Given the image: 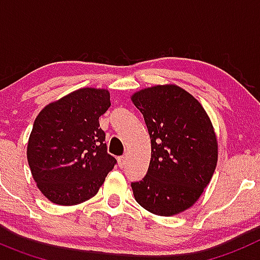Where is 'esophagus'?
Masks as SVG:
<instances>
[{
	"mask_svg": "<svg viewBox=\"0 0 260 260\" xmlns=\"http://www.w3.org/2000/svg\"><path fill=\"white\" fill-rule=\"evenodd\" d=\"M126 160H127V157H126L125 155L123 156H119L118 157V165L119 168H123L126 165Z\"/></svg>",
	"mask_w": 260,
	"mask_h": 260,
	"instance_id": "1",
	"label": "esophagus"
}]
</instances>
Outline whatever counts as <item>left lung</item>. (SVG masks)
I'll return each mask as SVG.
<instances>
[{
	"label": "left lung",
	"mask_w": 260,
	"mask_h": 260,
	"mask_svg": "<svg viewBox=\"0 0 260 260\" xmlns=\"http://www.w3.org/2000/svg\"><path fill=\"white\" fill-rule=\"evenodd\" d=\"M132 102L151 138L148 171L132 183L135 201L155 215H178L198 201L216 169L212 122L201 103L176 84L143 88Z\"/></svg>",
	"instance_id": "obj_1"
}]
</instances>
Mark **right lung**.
Masks as SVG:
<instances>
[{"instance_id": "add662e5", "label": "right lung", "mask_w": 260, "mask_h": 260, "mask_svg": "<svg viewBox=\"0 0 260 260\" xmlns=\"http://www.w3.org/2000/svg\"><path fill=\"white\" fill-rule=\"evenodd\" d=\"M110 107L108 89L79 88L36 117L27 144L32 177L45 198L74 206L95 197L117 162L107 152L99 117Z\"/></svg>"}]
</instances>
